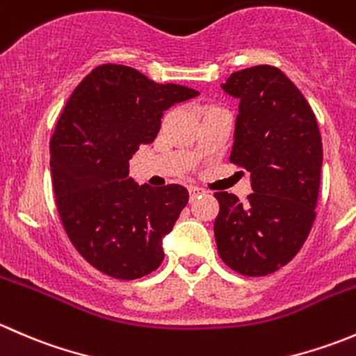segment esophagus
Masks as SVG:
<instances>
[{"label": "esophagus", "mask_w": 356, "mask_h": 356, "mask_svg": "<svg viewBox=\"0 0 356 356\" xmlns=\"http://www.w3.org/2000/svg\"><path fill=\"white\" fill-rule=\"evenodd\" d=\"M188 191H189V198L191 200H195L196 196H200V195H203V189L201 188H198V186H189L188 188Z\"/></svg>", "instance_id": "1"}]
</instances>
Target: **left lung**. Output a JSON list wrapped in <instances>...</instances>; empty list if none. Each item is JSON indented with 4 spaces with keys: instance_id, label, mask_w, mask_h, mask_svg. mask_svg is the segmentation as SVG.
Returning a JSON list of instances; mask_svg holds the SVG:
<instances>
[{
    "instance_id": "8db88e82",
    "label": "left lung",
    "mask_w": 356,
    "mask_h": 356,
    "mask_svg": "<svg viewBox=\"0 0 356 356\" xmlns=\"http://www.w3.org/2000/svg\"><path fill=\"white\" fill-rule=\"evenodd\" d=\"M222 89L239 99L231 161L250 172L253 193L246 203L215 193V241L227 267L260 277L289 264L310 234L321 188V131L305 96L277 67L234 72Z\"/></svg>"
}]
</instances>
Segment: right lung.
Segmentation results:
<instances>
[{
    "instance_id": "obj_1",
    "label": "right lung",
    "mask_w": 356,
    "mask_h": 356,
    "mask_svg": "<svg viewBox=\"0 0 356 356\" xmlns=\"http://www.w3.org/2000/svg\"><path fill=\"white\" fill-rule=\"evenodd\" d=\"M198 95L105 63L68 98L49 141L53 191L68 239L103 274L132 281L163 261L161 239L188 204V189L136 184L129 160L156 138L165 110Z\"/></svg>"
}]
</instances>
